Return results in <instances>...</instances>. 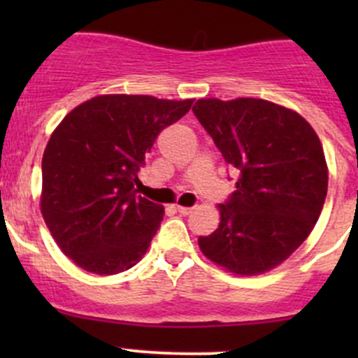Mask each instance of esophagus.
Returning a JSON list of instances; mask_svg holds the SVG:
<instances>
[{
    "instance_id": "esophagus-1",
    "label": "esophagus",
    "mask_w": 358,
    "mask_h": 358,
    "mask_svg": "<svg viewBox=\"0 0 358 358\" xmlns=\"http://www.w3.org/2000/svg\"><path fill=\"white\" fill-rule=\"evenodd\" d=\"M192 209H194V208H187V206L176 204V211L182 213V215H190V213H192Z\"/></svg>"
}]
</instances>
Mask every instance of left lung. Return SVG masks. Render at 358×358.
<instances>
[{
	"mask_svg": "<svg viewBox=\"0 0 358 358\" xmlns=\"http://www.w3.org/2000/svg\"><path fill=\"white\" fill-rule=\"evenodd\" d=\"M194 114L239 178L202 255L236 275L279 266L303 244L327 194L326 156L296 110L262 99H199Z\"/></svg>",
	"mask_w": 358,
	"mask_h": 358,
	"instance_id": "8db88e82",
	"label": "left lung"
}]
</instances>
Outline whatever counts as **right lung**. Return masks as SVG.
Here are the masks:
<instances>
[{"label": "right lung", "instance_id": "add662e5", "mask_svg": "<svg viewBox=\"0 0 358 358\" xmlns=\"http://www.w3.org/2000/svg\"><path fill=\"white\" fill-rule=\"evenodd\" d=\"M194 99L99 95L74 107L43 154L41 215L62 252L96 275L143 258L164 208L136 196L138 171L157 135Z\"/></svg>", "mask_w": 358, "mask_h": 358}]
</instances>
